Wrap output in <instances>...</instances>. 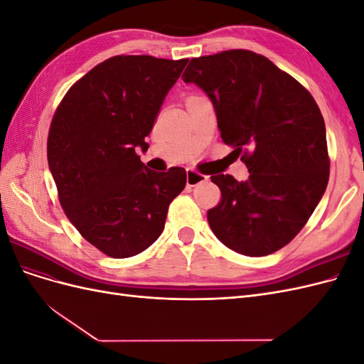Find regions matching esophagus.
<instances>
[{"instance_id":"34e87169","label":"esophagus","mask_w":364,"mask_h":364,"mask_svg":"<svg viewBox=\"0 0 364 364\" xmlns=\"http://www.w3.org/2000/svg\"><path fill=\"white\" fill-rule=\"evenodd\" d=\"M206 179L208 178L205 174H200L194 170H186V185L188 186H196V185L205 182Z\"/></svg>"}]
</instances>
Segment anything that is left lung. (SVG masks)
Returning a JSON list of instances; mask_svg holds the SVG:
<instances>
[{
	"mask_svg": "<svg viewBox=\"0 0 364 364\" xmlns=\"http://www.w3.org/2000/svg\"><path fill=\"white\" fill-rule=\"evenodd\" d=\"M182 79L213 102L225 144L249 181L214 174L222 200L208 223L225 246L266 257L299 234L329 178L325 121L313 95L267 58L228 50L191 59Z\"/></svg>",
	"mask_w": 364,
	"mask_h": 364,
	"instance_id": "obj_1",
	"label": "left lung"
}]
</instances>
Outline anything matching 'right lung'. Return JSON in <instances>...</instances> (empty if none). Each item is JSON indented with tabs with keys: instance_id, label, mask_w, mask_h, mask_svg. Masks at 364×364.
<instances>
[{
	"instance_id": "right-lung-1",
	"label": "right lung",
	"mask_w": 364,
	"mask_h": 364,
	"mask_svg": "<svg viewBox=\"0 0 364 364\" xmlns=\"http://www.w3.org/2000/svg\"><path fill=\"white\" fill-rule=\"evenodd\" d=\"M188 59L114 56L77 80L54 112L47 156L59 202L82 237L111 258L146 250L185 188L181 167L141 162L165 95Z\"/></svg>"
}]
</instances>
